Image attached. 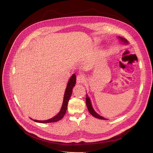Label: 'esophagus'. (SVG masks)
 I'll list each match as a JSON object with an SVG mask.
<instances>
[{
	"mask_svg": "<svg viewBox=\"0 0 153 153\" xmlns=\"http://www.w3.org/2000/svg\"><path fill=\"white\" fill-rule=\"evenodd\" d=\"M85 77L83 75H78L76 77V82L77 84H82L85 81Z\"/></svg>",
	"mask_w": 153,
	"mask_h": 153,
	"instance_id": "34e87169",
	"label": "esophagus"
}]
</instances>
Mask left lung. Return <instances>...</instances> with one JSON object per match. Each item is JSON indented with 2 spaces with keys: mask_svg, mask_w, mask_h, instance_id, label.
Masks as SVG:
<instances>
[{
  "mask_svg": "<svg viewBox=\"0 0 153 153\" xmlns=\"http://www.w3.org/2000/svg\"><path fill=\"white\" fill-rule=\"evenodd\" d=\"M118 38L120 39V40L121 41V42L122 43H123L124 44H128V42L127 39H124V38H122L121 36H118ZM86 104H87V108L89 111V112H90V114L94 116V117L95 118H97L98 119H101V120H107L106 118H104L102 116H100V115H98L95 111L94 109H93L92 108V104H91V100L89 98V97L88 96V95H87V97H86Z\"/></svg>",
  "mask_w": 153,
  "mask_h": 153,
  "instance_id": "8db88e82",
  "label": "left lung"
}]
</instances>
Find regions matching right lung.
<instances>
[{
    "instance_id": "add662e5",
    "label": "right lung",
    "mask_w": 153,
    "mask_h": 153,
    "mask_svg": "<svg viewBox=\"0 0 153 153\" xmlns=\"http://www.w3.org/2000/svg\"><path fill=\"white\" fill-rule=\"evenodd\" d=\"M76 84V75L75 74H73L71 78L69 79L67 86L66 88L65 92L64 94V100H63V103L61 107V109L60 110L59 112L54 117L48 120H45V121H39V120H33L35 122L37 123H53V122H56L59 120H61L64 116L65 114L66 111L67 109V106H68V101L71 98V96L72 95V89L74 87ZM31 119V118H30Z\"/></svg>"
}]
</instances>
